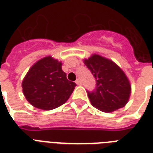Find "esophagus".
<instances>
[{"instance_id": "obj_1", "label": "esophagus", "mask_w": 153, "mask_h": 153, "mask_svg": "<svg viewBox=\"0 0 153 153\" xmlns=\"http://www.w3.org/2000/svg\"><path fill=\"white\" fill-rule=\"evenodd\" d=\"M75 82L77 85H81V81H80V80H79V79H77V80H76Z\"/></svg>"}]
</instances>
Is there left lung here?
I'll return each mask as SVG.
<instances>
[{"instance_id":"1","label":"left lung","mask_w":153,"mask_h":153,"mask_svg":"<svg viewBox=\"0 0 153 153\" xmlns=\"http://www.w3.org/2000/svg\"><path fill=\"white\" fill-rule=\"evenodd\" d=\"M96 80V89L88 91L91 105L103 112L122 108L129 100L131 86L122 69L111 60L93 54L84 60Z\"/></svg>"}]
</instances>
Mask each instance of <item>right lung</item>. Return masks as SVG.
Here are the masks:
<instances>
[{"label":"right lung","mask_w":153,"mask_h":153,"mask_svg":"<svg viewBox=\"0 0 153 153\" xmlns=\"http://www.w3.org/2000/svg\"><path fill=\"white\" fill-rule=\"evenodd\" d=\"M62 65V62L49 56L38 61L29 69L22 88L24 96L32 106L50 111L69 100L76 84L67 79Z\"/></svg>","instance_id":"right-lung-1"}]
</instances>
